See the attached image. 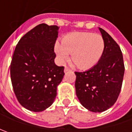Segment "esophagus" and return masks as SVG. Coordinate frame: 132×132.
<instances>
[{"mask_svg": "<svg viewBox=\"0 0 132 132\" xmlns=\"http://www.w3.org/2000/svg\"><path fill=\"white\" fill-rule=\"evenodd\" d=\"M70 69L68 67H65L64 68V72L66 73V72H68V71H70Z\"/></svg>", "mask_w": 132, "mask_h": 132, "instance_id": "34e87169", "label": "esophagus"}]
</instances>
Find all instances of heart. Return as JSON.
I'll return each mask as SVG.
<instances>
[{"instance_id":"heart-1","label":"heart","mask_w":132,"mask_h":132,"mask_svg":"<svg viewBox=\"0 0 132 132\" xmlns=\"http://www.w3.org/2000/svg\"><path fill=\"white\" fill-rule=\"evenodd\" d=\"M105 49V42L102 36L91 32H75L64 36L62 44L56 43L54 51L61 62L69 58L81 70L94 67L101 59Z\"/></svg>"}]
</instances>
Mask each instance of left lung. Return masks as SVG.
Wrapping results in <instances>:
<instances>
[{"label": "left lung", "instance_id": "obj_1", "mask_svg": "<svg viewBox=\"0 0 132 132\" xmlns=\"http://www.w3.org/2000/svg\"><path fill=\"white\" fill-rule=\"evenodd\" d=\"M105 42L101 59L84 72H75L76 95L82 106L94 112H102L116 102L122 87L124 63L118 43L99 28Z\"/></svg>", "mask_w": 132, "mask_h": 132}]
</instances>
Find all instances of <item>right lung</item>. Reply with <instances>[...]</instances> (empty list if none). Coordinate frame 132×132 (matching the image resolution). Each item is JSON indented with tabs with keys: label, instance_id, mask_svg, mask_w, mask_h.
Returning a JSON list of instances; mask_svg holds the SVG:
<instances>
[{
	"label": "right lung",
	"instance_id": "add662e5",
	"mask_svg": "<svg viewBox=\"0 0 132 132\" xmlns=\"http://www.w3.org/2000/svg\"><path fill=\"white\" fill-rule=\"evenodd\" d=\"M57 26L42 23L18 42L10 64L13 89L26 109L41 112L53 104L63 79L64 68L54 63Z\"/></svg>",
	"mask_w": 132,
	"mask_h": 132
}]
</instances>
